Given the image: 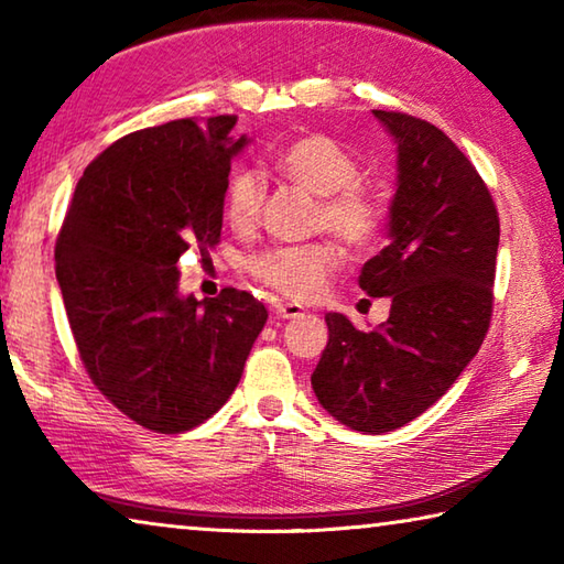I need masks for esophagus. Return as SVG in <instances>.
<instances>
[{
	"label": "esophagus",
	"mask_w": 564,
	"mask_h": 564,
	"mask_svg": "<svg viewBox=\"0 0 564 564\" xmlns=\"http://www.w3.org/2000/svg\"><path fill=\"white\" fill-rule=\"evenodd\" d=\"M303 305L299 303H275L273 305V318H283V321H293L303 316Z\"/></svg>",
	"instance_id": "1"
}]
</instances>
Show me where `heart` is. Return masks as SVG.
<instances>
[{"label": "heart", "instance_id": "obj_1", "mask_svg": "<svg viewBox=\"0 0 564 564\" xmlns=\"http://www.w3.org/2000/svg\"><path fill=\"white\" fill-rule=\"evenodd\" d=\"M273 169L291 184L321 198V226L350 251H366L383 228L386 208L373 191L360 186V166L348 149L326 133H303L273 159ZM263 184L251 171L228 181L224 214L238 234H251L261 221ZM340 265L330 243L271 248L251 261V273L265 289L291 301H313L326 291Z\"/></svg>", "mask_w": 564, "mask_h": 564}]
</instances>
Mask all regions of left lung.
<instances>
[{"instance_id": "obj_1", "label": "left lung", "mask_w": 564, "mask_h": 564, "mask_svg": "<svg viewBox=\"0 0 564 564\" xmlns=\"http://www.w3.org/2000/svg\"><path fill=\"white\" fill-rule=\"evenodd\" d=\"M373 113L395 144L398 178L388 246L362 265L358 285L390 299V316L358 330L343 313H326L328 343L311 386L338 423L380 435L425 413L480 350L500 218L480 174L441 129Z\"/></svg>"}]
</instances>
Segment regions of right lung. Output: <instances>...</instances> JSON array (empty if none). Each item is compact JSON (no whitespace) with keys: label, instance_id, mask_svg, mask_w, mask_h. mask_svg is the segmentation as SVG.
<instances>
[{"label":"right lung","instance_id":"obj_1","mask_svg":"<svg viewBox=\"0 0 564 564\" xmlns=\"http://www.w3.org/2000/svg\"><path fill=\"white\" fill-rule=\"evenodd\" d=\"M236 117L133 131L84 171L56 238V281L89 378L154 433L212 417L241 380L269 311L224 289L178 291V259L221 238Z\"/></svg>","mask_w":564,"mask_h":564}]
</instances>
